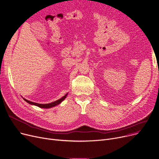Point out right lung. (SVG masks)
<instances>
[{"mask_svg":"<svg viewBox=\"0 0 159 159\" xmlns=\"http://www.w3.org/2000/svg\"><path fill=\"white\" fill-rule=\"evenodd\" d=\"M67 94H65L63 97H62L61 98L59 99L58 100L56 101H54L52 102H51V103H48V104H39V103H36V102H32V101H28L25 99L24 98V99L27 102H28V103H30V105H35V106H37L39 107H40V108H52L53 107H55L57 106L59 104H60L61 102L65 99V98L67 97Z\"/></svg>","mask_w":159,"mask_h":159,"instance_id":"right-lung-1","label":"right lung"}]
</instances>
